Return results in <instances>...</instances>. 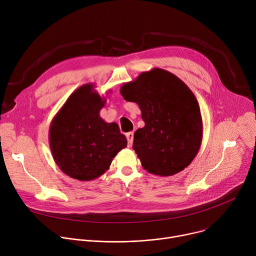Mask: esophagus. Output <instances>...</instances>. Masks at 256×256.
<instances>
[{
    "label": "esophagus",
    "instance_id": "34e87169",
    "mask_svg": "<svg viewBox=\"0 0 256 256\" xmlns=\"http://www.w3.org/2000/svg\"><path fill=\"white\" fill-rule=\"evenodd\" d=\"M126 138H128V146L130 147V146L132 144V142H134V132H130L126 134Z\"/></svg>",
    "mask_w": 256,
    "mask_h": 256
}]
</instances>
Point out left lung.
Listing matches in <instances>:
<instances>
[{"label": "left lung", "mask_w": 256, "mask_h": 256, "mask_svg": "<svg viewBox=\"0 0 256 256\" xmlns=\"http://www.w3.org/2000/svg\"><path fill=\"white\" fill-rule=\"evenodd\" d=\"M120 94L142 112L144 126L136 130L132 149L144 169L172 176L186 168L202 140L200 105L188 86L172 72L154 68L124 83Z\"/></svg>", "instance_id": "left-lung-1"}]
</instances>
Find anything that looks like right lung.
I'll return each instance as SVG.
<instances>
[{
	"mask_svg": "<svg viewBox=\"0 0 256 256\" xmlns=\"http://www.w3.org/2000/svg\"><path fill=\"white\" fill-rule=\"evenodd\" d=\"M94 88V84H85L72 92L52 118L48 132L56 164L64 174L81 181L104 174L128 144L118 124L100 118L106 100Z\"/></svg>",
	"mask_w": 256,
	"mask_h": 256,
	"instance_id": "right-lung-1",
	"label": "right lung"
}]
</instances>
